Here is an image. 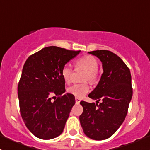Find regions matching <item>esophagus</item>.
<instances>
[{
    "instance_id": "obj_1",
    "label": "esophagus",
    "mask_w": 150,
    "mask_h": 150,
    "mask_svg": "<svg viewBox=\"0 0 150 150\" xmlns=\"http://www.w3.org/2000/svg\"><path fill=\"white\" fill-rule=\"evenodd\" d=\"M75 102H76V104H79L81 102V99L76 97L75 98Z\"/></svg>"
}]
</instances>
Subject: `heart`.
<instances>
[{
  "mask_svg": "<svg viewBox=\"0 0 150 150\" xmlns=\"http://www.w3.org/2000/svg\"><path fill=\"white\" fill-rule=\"evenodd\" d=\"M98 61L95 57L86 55L76 61L77 67H83L86 69L83 76V81H89L93 83L98 78ZM72 67L69 64H65L62 69V75L66 83H70L72 81ZM90 91V86L88 83L74 84L67 88V92L77 98H83Z\"/></svg>",
  "mask_w": 150,
  "mask_h": 150,
  "instance_id": "b5f03b06",
  "label": "heart"
}]
</instances>
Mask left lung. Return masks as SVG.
<instances>
[{"instance_id": "left-lung-1", "label": "left lung", "mask_w": 150, "mask_h": 150, "mask_svg": "<svg viewBox=\"0 0 150 150\" xmlns=\"http://www.w3.org/2000/svg\"><path fill=\"white\" fill-rule=\"evenodd\" d=\"M100 59L103 73L88 94L95 103L81 101L83 112L79 117L84 134L93 140H104L123 122L133 95L130 69L115 54L107 50L88 52ZM101 103L98 105L99 101Z\"/></svg>"}]
</instances>
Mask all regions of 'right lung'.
Returning a JSON list of instances; mask_svg holds the SVG:
<instances>
[{
    "label": "right lung",
    "mask_w": 150,
    "mask_h": 150,
    "mask_svg": "<svg viewBox=\"0 0 150 150\" xmlns=\"http://www.w3.org/2000/svg\"><path fill=\"white\" fill-rule=\"evenodd\" d=\"M80 51L46 47L30 56L24 64L18 84L20 113L27 128L38 138L52 139L63 132L75 99L64 93L62 69Z\"/></svg>",
    "instance_id": "1"
}]
</instances>
